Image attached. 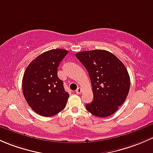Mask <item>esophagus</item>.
<instances>
[{
  "label": "esophagus",
  "mask_w": 153,
  "mask_h": 153,
  "mask_svg": "<svg viewBox=\"0 0 153 153\" xmlns=\"http://www.w3.org/2000/svg\"><path fill=\"white\" fill-rule=\"evenodd\" d=\"M82 92V89L81 88H78L76 90V94H80Z\"/></svg>",
  "instance_id": "esophagus-1"
}]
</instances>
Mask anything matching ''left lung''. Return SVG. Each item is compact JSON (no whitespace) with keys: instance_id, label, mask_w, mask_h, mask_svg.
<instances>
[{"instance_id":"1","label":"left lung","mask_w":153,"mask_h":153,"mask_svg":"<svg viewBox=\"0 0 153 153\" xmlns=\"http://www.w3.org/2000/svg\"><path fill=\"white\" fill-rule=\"evenodd\" d=\"M88 71L94 100L87 104L88 112L98 117L113 114L128 95L130 79L120 59L105 50H92L76 53Z\"/></svg>"}]
</instances>
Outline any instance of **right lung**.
I'll list each match as a JSON object with an SVG mask.
<instances>
[{"instance_id":"right-lung-1","label":"right lung","mask_w":153,"mask_h":153,"mask_svg":"<svg viewBox=\"0 0 153 153\" xmlns=\"http://www.w3.org/2000/svg\"><path fill=\"white\" fill-rule=\"evenodd\" d=\"M68 51L52 49L41 53L26 68L22 88L30 108L37 114L49 117L65 108L68 93L57 76V68Z\"/></svg>"}]
</instances>
